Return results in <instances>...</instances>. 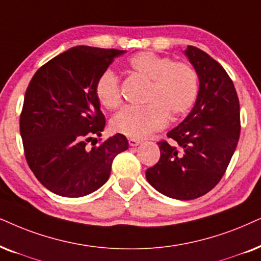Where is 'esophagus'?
<instances>
[{
    "instance_id": "esophagus-1",
    "label": "esophagus",
    "mask_w": 261,
    "mask_h": 261,
    "mask_svg": "<svg viewBox=\"0 0 261 261\" xmlns=\"http://www.w3.org/2000/svg\"><path fill=\"white\" fill-rule=\"evenodd\" d=\"M128 143H129L130 146H138V145L143 144V140H140V139H135V138H129L128 139Z\"/></svg>"
}]
</instances>
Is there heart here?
<instances>
[{"mask_svg":"<svg viewBox=\"0 0 261 261\" xmlns=\"http://www.w3.org/2000/svg\"><path fill=\"white\" fill-rule=\"evenodd\" d=\"M130 73L150 81L144 107H126L111 118L116 133L130 138H145L160 130L168 116L176 118L191 109L199 91V77L191 64L174 62L170 57L151 51L135 54L128 60ZM96 96L101 107L115 109L121 104L118 79L111 70L98 77Z\"/></svg>","mask_w":261,"mask_h":261,"instance_id":"heart-1","label":"heart"}]
</instances>
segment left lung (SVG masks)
Wrapping results in <instances>:
<instances>
[{
  "instance_id": "8db88e82",
  "label": "left lung",
  "mask_w": 261,
  "mask_h": 261,
  "mask_svg": "<svg viewBox=\"0 0 261 261\" xmlns=\"http://www.w3.org/2000/svg\"><path fill=\"white\" fill-rule=\"evenodd\" d=\"M185 55L199 77L194 107L160 141L161 158L146 178L162 194L192 200L211 191L228 168L240 138V103L225 69L202 50L188 45Z\"/></svg>"
}]
</instances>
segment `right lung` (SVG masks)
Wrapping results in <instances>:
<instances>
[{
  "label": "right lung",
  "mask_w": 261,
  "mask_h": 261,
  "mask_svg": "<svg viewBox=\"0 0 261 261\" xmlns=\"http://www.w3.org/2000/svg\"><path fill=\"white\" fill-rule=\"evenodd\" d=\"M124 53L74 46L40 67L30 81L20 134L27 164L50 192L79 198L97 191L109 178L114 158L128 148L120 133L87 146L106 127L96 83Z\"/></svg>",
  "instance_id": "1"
}]
</instances>
